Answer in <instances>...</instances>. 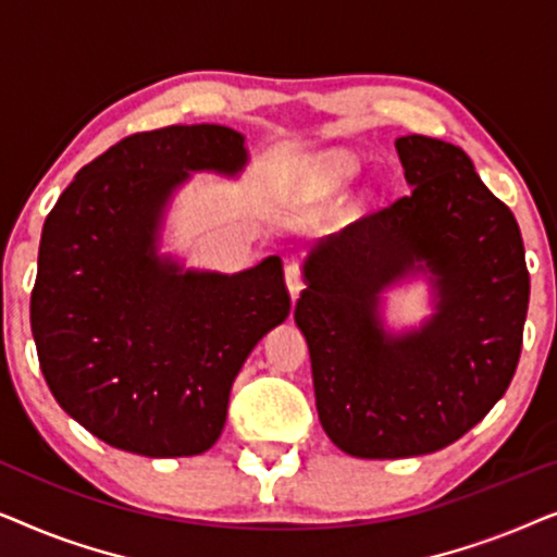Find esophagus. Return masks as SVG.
<instances>
[{"label":"esophagus","mask_w":557,"mask_h":557,"mask_svg":"<svg viewBox=\"0 0 557 557\" xmlns=\"http://www.w3.org/2000/svg\"><path fill=\"white\" fill-rule=\"evenodd\" d=\"M284 278H286V288H288V294H292V299L296 301V299H299L301 288H304V276H301L299 263L288 261V263H286V269H284Z\"/></svg>","instance_id":"34e87169"}]
</instances>
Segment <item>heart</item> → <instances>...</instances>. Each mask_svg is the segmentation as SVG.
<instances>
[{
  "instance_id": "b5f03b06",
  "label": "heart",
  "mask_w": 557,
  "mask_h": 557,
  "mask_svg": "<svg viewBox=\"0 0 557 557\" xmlns=\"http://www.w3.org/2000/svg\"><path fill=\"white\" fill-rule=\"evenodd\" d=\"M357 174V159L349 151L334 149L326 154L317 157L314 162V180L326 189H339L349 185Z\"/></svg>"
}]
</instances>
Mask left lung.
I'll list each match as a JSON object with an SVG mask.
<instances>
[{
    "label": "left lung",
    "instance_id": "obj_1",
    "mask_svg": "<svg viewBox=\"0 0 557 557\" xmlns=\"http://www.w3.org/2000/svg\"><path fill=\"white\" fill-rule=\"evenodd\" d=\"M395 149L410 193L311 248L294 309L322 429L360 459L433 454L474 429L512 383L530 301L520 227L471 159L418 134ZM416 272L434 314L395 333L382 294Z\"/></svg>",
    "mask_w": 557,
    "mask_h": 557
}]
</instances>
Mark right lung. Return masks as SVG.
I'll use <instances>...</instances> for the list:
<instances>
[{
	"label": "right lung",
	"instance_id": "1",
	"mask_svg": "<svg viewBox=\"0 0 557 557\" xmlns=\"http://www.w3.org/2000/svg\"><path fill=\"white\" fill-rule=\"evenodd\" d=\"M246 164V136L227 126L141 132L83 166L45 220L29 301L45 383L113 448L208 451L243 362L288 317L278 256L218 273L159 253L193 172L238 177Z\"/></svg>",
	"mask_w": 557,
	"mask_h": 557
}]
</instances>
